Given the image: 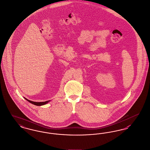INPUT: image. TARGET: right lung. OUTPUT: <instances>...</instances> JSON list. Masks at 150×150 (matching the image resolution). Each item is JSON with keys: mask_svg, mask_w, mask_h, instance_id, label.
<instances>
[{"mask_svg": "<svg viewBox=\"0 0 150 150\" xmlns=\"http://www.w3.org/2000/svg\"><path fill=\"white\" fill-rule=\"evenodd\" d=\"M24 99L25 100H27L28 102H30V103L35 105H37V106H41V105H45V104H46L47 103H48V102H50V100H48V101H46V102H33V101H30V100L26 99L25 98H24Z\"/></svg>", "mask_w": 150, "mask_h": 150, "instance_id": "right-lung-1", "label": "right lung"}]
</instances>
